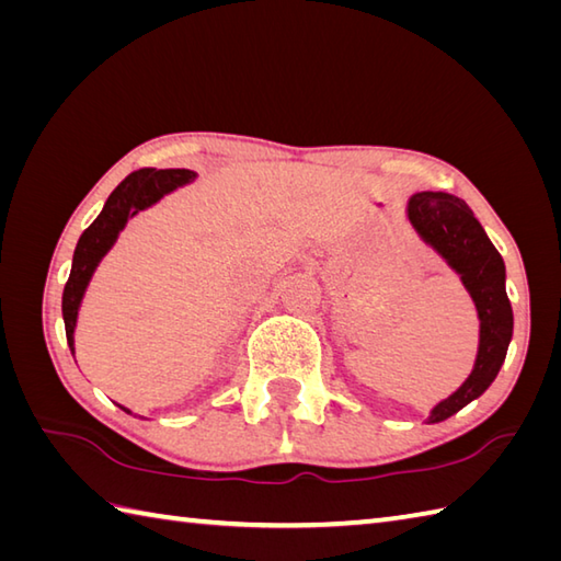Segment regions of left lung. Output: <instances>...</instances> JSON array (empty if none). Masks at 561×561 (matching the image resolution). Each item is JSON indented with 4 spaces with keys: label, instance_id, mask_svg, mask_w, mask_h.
Returning <instances> with one entry per match:
<instances>
[{
    "label": "left lung",
    "instance_id": "left-lung-1",
    "mask_svg": "<svg viewBox=\"0 0 561 561\" xmlns=\"http://www.w3.org/2000/svg\"><path fill=\"white\" fill-rule=\"evenodd\" d=\"M404 211L416 236L458 274L480 318V344L472 371L458 390L428 412L426 422L436 424L478 400L494 383L514 335V311L506 294L504 260L460 197L416 193L408 199Z\"/></svg>",
    "mask_w": 561,
    "mask_h": 561
}]
</instances>
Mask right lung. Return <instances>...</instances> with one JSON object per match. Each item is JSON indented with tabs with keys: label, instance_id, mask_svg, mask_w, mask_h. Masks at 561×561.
<instances>
[{
	"label": "right lung",
	"instance_id": "add662e5",
	"mask_svg": "<svg viewBox=\"0 0 561 561\" xmlns=\"http://www.w3.org/2000/svg\"><path fill=\"white\" fill-rule=\"evenodd\" d=\"M197 173L187 169H165V171L141 169V171L129 173L125 181L113 190L111 197L105 199L103 211L99 214L96 221L81 233L75 257H71V272L62 294V318H65V330H67V342H69L71 354H75V330H77L83 294L89 289L93 272L99 270L101 260L111 253V248L115 245L117 236H121L127 221L137 217L139 211L157 205L159 199L173 193V190L193 183ZM123 410L129 412L127 408Z\"/></svg>",
	"mask_w": 561,
	"mask_h": 561
}]
</instances>
